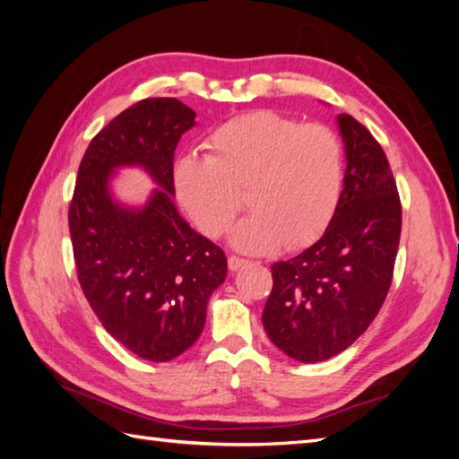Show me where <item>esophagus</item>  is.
<instances>
[{"mask_svg": "<svg viewBox=\"0 0 459 459\" xmlns=\"http://www.w3.org/2000/svg\"><path fill=\"white\" fill-rule=\"evenodd\" d=\"M245 264H248V260L238 258V256H229V270L230 272H237L238 268H242Z\"/></svg>", "mask_w": 459, "mask_h": 459, "instance_id": "34e87169", "label": "esophagus"}]
</instances>
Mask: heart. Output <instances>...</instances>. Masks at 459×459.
Segmentation results:
<instances>
[{
    "instance_id": "b5f03b06",
    "label": "heart",
    "mask_w": 459,
    "mask_h": 459,
    "mask_svg": "<svg viewBox=\"0 0 459 459\" xmlns=\"http://www.w3.org/2000/svg\"><path fill=\"white\" fill-rule=\"evenodd\" d=\"M207 148L209 158L181 155L171 173L179 204L204 235L230 227L245 189L252 212L230 230L235 248H298L325 230L343 185L341 145L325 126L255 110L221 124Z\"/></svg>"
}]
</instances>
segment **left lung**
Wrapping results in <instances>:
<instances>
[{"instance_id":"obj_1","label":"left lung","mask_w":459,"mask_h":459,"mask_svg":"<svg viewBox=\"0 0 459 459\" xmlns=\"http://www.w3.org/2000/svg\"><path fill=\"white\" fill-rule=\"evenodd\" d=\"M343 191L316 245L272 266L262 314L272 343L299 363L339 355L365 333L393 281L403 211L388 160L363 124L339 114Z\"/></svg>"}]
</instances>
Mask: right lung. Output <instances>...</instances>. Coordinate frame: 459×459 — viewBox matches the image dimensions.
Listing matches in <instances>:
<instances>
[{
  "label": "right lung",
  "mask_w": 459,
  "mask_h": 459,
  "mask_svg": "<svg viewBox=\"0 0 459 459\" xmlns=\"http://www.w3.org/2000/svg\"><path fill=\"white\" fill-rule=\"evenodd\" d=\"M195 114L178 99H145L94 135L68 209L74 264L108 333L142 359L165 363L199 339L227 256L189 227L173 203V155ZM122 167L159 183L142 208L113 199Z\"/></svg>",
  "instance_id": "right-lung-1"
}]
</instances>
